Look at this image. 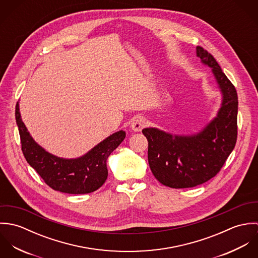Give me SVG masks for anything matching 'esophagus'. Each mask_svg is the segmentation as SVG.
<instances>
[{"label": "esophagus", "instance_id": "esophagus-1", "mask_svg": "<svg viewBox=\"0 0 258 258\" xmlns=\"http://www.w3.org/2000/svg\"><path fill=\"white\" fill-rule=\"evenodd\" d=\"M146 125V119L141 117V116H138V117H135L132 122H131V129L135 132H140Z\"/></svg>", "mask_w": 258, "mask_h": 258}]
</instances>
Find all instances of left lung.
Masks as SVG:
<instances>
[{
    "label": "left lung",
    "mask_w": 258,
    "mask_h": 258,
    "mask_svg": "<svg viewBox=\"0 0 258 258\" xmlns=\"http://www.w3.org/2000/svg\"><path fill=\"white\" fill-rule=\"evenodd\" d=\"M197 55L215 75L222 94L217 117L201 132L172 135L157 128L142 130L148 140V162L155 178L170 187L184 188L214 178L234 149L237 138L236 89L222 73L215 57L202 46Z\"/></svg>",
    "instance_id": "left-lung-1"
}]
</instances>
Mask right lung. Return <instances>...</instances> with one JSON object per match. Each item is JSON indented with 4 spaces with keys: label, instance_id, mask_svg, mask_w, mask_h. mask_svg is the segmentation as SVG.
Returning <instances> with one entry per match:
<instances>
[{
    "label": "right lung",
    "instance_id": "1",
    "mask_svg": "<svg viewBox=\"0 0 258 258\" xmlns=\"http://www.w3.org/2000/svg\"><path fill=\"white\" fill-rule=\"evenodd\" d=\"M16 121L27 162L52 189L74 195L92 192L105 183L108 176L106 161L126 136L124 131H118L84 156L63 159L49 154L34 141L22 121L19 102L16 105Z\"/></svg>",
    "mask_w": 258,
    "mask_h": 258
}]
</instances>
